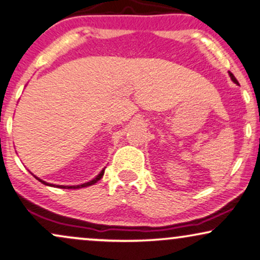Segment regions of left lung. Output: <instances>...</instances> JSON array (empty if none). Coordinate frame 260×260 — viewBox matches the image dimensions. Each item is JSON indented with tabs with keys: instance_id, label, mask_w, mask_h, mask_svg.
Masks as SVG:
<instances>
[{
	"instance_id": "left-lung-1",
	"label": "left lung",
	"mask_w": 260,
	"mask_h": 260,
	"mask_svg": "<svg viewBox=\"0 0 260 260\" xmlns=\"http://www.w3.org/2000/svg\"><path fill=\"white\" fill-rule=\"evenodd\" d=\"M229 75H231L232 80H233V81H234V83H235V84H239V83H238V80H236V78L234 77V75H233V73H231V72H229Z\"/></svg>"
}]
</instances>
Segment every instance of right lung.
Returning <instances> with one entry per match:
<instances>
[{
  "label": "right lung",
  "mask_w": 260,
  "mask_h": 260,
  "mask_svg": "<svg viewBox=\"0 0 260 260\" xmlns=\"http://www.w3.org/2000/svg\"><path fill=\"white\" fill-rule=\"evenodd\" d=\"M103 175H104V169L102 170V172H101L100 174H98V176L96 177V179H93V180H92V181H90V182L83 183V185H78V186H56V187H60V188H67V189H72V188H83V187H87V186L94 185V183H96L97 181H100V180L102 179V177H103ZM36 179H37L38 181H41L42 183H44V185H48V186H54V185H49V183L44 182V181H42V180H41V179H38V177H36Z\"/></svg>",
  "instance_id": "right-lung-1"
}]
</instances>
